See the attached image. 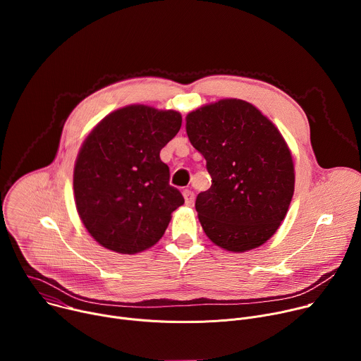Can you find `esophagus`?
I'll use <instances>...</instances> for the list:
<instances>
[{"label": "esophagus", "instance_id": "34e87169", "mask_svg": "<svg viewBox=\"0 0 361 361\" xmlns=\"http://www.w3.org/2000/svg\"><path fill=\"white\" fill-rule=\"evenodd\" d=\"M183 195H184L185 205H188V207H192V205H194V200H195L194 192L190 191V190H184V191H183Z\"/></svg>", "mask_w": 361, "mask_h": 361}]
</instances>
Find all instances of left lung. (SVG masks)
<instances>
[{
	"label": "left lung",
	"mask_w": 361,
	"mask_h": 361,
	"mask_svg": "<svg viewBox=\"0 0 361 361\" xmlns=\"http://www.w3.org/2000/svg\"><path fill=\"white\" fill-rule=\"evenodd\" d=\"M185 131L212 176L195 200L205 235L231 252L263 245L294 194L291 151L279 128L250 102L224 98L188 113Z\"/></svg>",
	"instance_id": "obj_1"
}]
</instances>
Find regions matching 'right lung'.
<instances>
[{"label": "right lung", "mask_w": 361, "mask_h": 361, "mask_svg": "<svg viewBox=\"0 0 361 361\" xmlns=\"http://www.w3.org/2000/svg\"><path fill=\"white\" fill-rule=\"evenodd\" d=\"M181 121L178 111L133 104L106 116L84 140L74 166V200L99 245L137 254L164 235L184 198L169 184L160 151Z\"/></svg>", "instance_id": "add662e5"}]
</instances>
